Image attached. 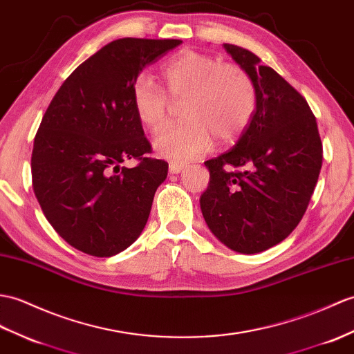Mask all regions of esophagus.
Listing matches in <instances>:
<instances>
[{
	"label": "esophagus",
	"instance_id": "34e87169",
	"mask_svg": "<svg viewBox=\"0 0 354 354\" xmlns=\"http://www.w3.org/2000/svg\"><path fill=\"white\" fill-rule=\"evenodd\" d=\"M185 169H187V164H184V162L174 161V162L169 164V171H170V174H180V171H184Z\"/></svg>",
	"mask_w": 354,
	"mask_h": 354
}]
</instances>
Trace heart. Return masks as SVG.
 <instances>
[{
    "instance_id": "b5f03b06",
    "label": "heart",
    "mask_w": 354,
    "mask_h": 354,
    "mask_svg": "<svg viewBox=\"0 0 354 354\" xmlns=\"http://www.w3.org/2000/svg\"><path fill=\"white\" fill-rule=\"evenodd\" d=\"M163 92L146 75L131 86L136 118L149 131L167 122L170 97L184 101L185 122L162 129L153 138L158 155L174 161H190L207 153L214 140L234 143L248 129L257 110V86L241 66L221 63L217 57L183 49L162 68Z\"/></svg>"
}]
</instances>
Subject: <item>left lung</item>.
I'll use <instances>...</instances> for the list:
<instances>
[{
  "instance_id": "8db88e82",
  "label": "left lung",
  "mask_w": 354,
  "mask_h": 354,
  "mask_svg": "<svg viewBox=\"0 0 354 354\" xmlns=\"http://www.w3.org/2000/svg\"><path fill=\"white\" fill-rule=\"evenodd\" d=\"M257 86V110L231 151L205 161L209 184L201 209L229 249L259 253L299 225L315 190L323 145L305 97L258 55L225 44Z\"/></svg>"
}]
</instances>
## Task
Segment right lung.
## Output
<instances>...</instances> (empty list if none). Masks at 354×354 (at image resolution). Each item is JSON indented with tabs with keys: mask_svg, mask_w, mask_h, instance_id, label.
Instances as JSON below:
<instances>
[{
	"mask_svg": "<svg viewBox=\"0 0 354 354\" xmlns=\"http://www.w3.org/2000/svg\"><path fill=\"white\" fill-rule=\"evenodd\" d=\"M178 39L113 40L66 78L40 122L31 153L32 190L46 220L72 248L109 258L129 248L149 218L169 164L131 105V86ZM137 159L136 168L120 164Z\"/></svg>",
	"mask_w": 354,
	"mask_h": 354,
	"instance_id": "obj_1",
	"label": "right lung"
}]
</instances>
